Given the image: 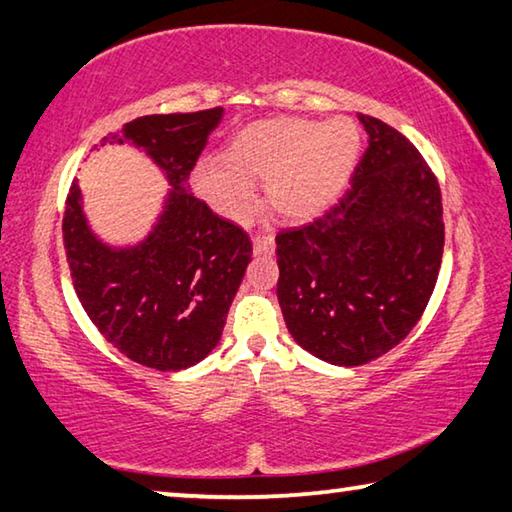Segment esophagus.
Here are the masks:
<instances>
[{
  "label": "esophagus",
  "mask_w": 512,
  "mask_h": 512,
  "mask_svg": "<svg viewBox=\"0 0 512 512\" xmlns=\"http://www.w3.org/2000/svg\"><path fill=\"white\" fill-rule=\"evenodd\" d=\"M275 250V241L273 237H266V235H259L253 239V253L255 255H271Z\"/></svg>",
  "instance_id": "1"
}]
</instances>
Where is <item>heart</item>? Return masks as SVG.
Here are the masks:
<instances>
[{
    "instance_id": "obj_1",
    "label": "heart",
    "mask_w": 512,
    "mask_h": 512,
    "mask_svg": "<svg viewBox=\"0 0 512 512\" xmlns=\"http://www.w3.org/2000/svg\"><path fill=\"white\" fill-rule=\"evenodd\" d=\"M359 153L361 131L348 117L268 119L235 135L225 158L198 164L194 183L225 219L244 221L257 203L255 180H262L275 214L307 221L343 194Z\"/></svg>"
}]
</instances>
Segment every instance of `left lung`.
Here are the masks:
<instances>
[{
	"mask_svg": "<svg viewBox=\"0 0 512 512\" xmlns=\"http://www.w3.org/2000/svg\"><path fill=\"white\" fill-rule=\"evenodd\" d=\"M368 149L320 219L275 237L277 300L300 348L334 366L393 350L433 293L445 246L440 187L420 151L359 115Z\"/></svg>",
	"mask_w": 512,
	"mask_h": 512,
	"instance_id": "obj_1",
	"label": "left lung"
}]
</instances>
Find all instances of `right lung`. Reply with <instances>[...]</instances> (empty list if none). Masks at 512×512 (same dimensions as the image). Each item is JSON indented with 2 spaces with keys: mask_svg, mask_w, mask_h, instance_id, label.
<instances>
[{
  "mask_svg": "<svg viewBox=\"0 0 512 512\" xmlns=\"http://www.w3.org/2000/svg\"><path fill=\"white\" fill-rule=\"evenodd\" d=\"M221 117L223 108L146 115L103 137L142 149L171 185L137 246L103 244L76 180L67 194L63 241L76 296L112 348L153 370H185L216 348L253 257L246 232L189 192V173Z\"/></svg>",
  "mask_w": 512,
  "mask_h": 512,
  "instance_id": "right-lung-1",
  "label": "right lung"
}]
</instances>
